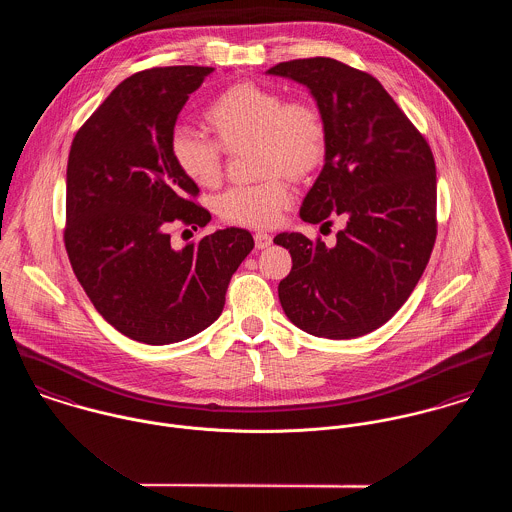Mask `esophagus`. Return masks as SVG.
Returning a JSON list of instances; mask_svg holds the SVG:
<instances>
[{"instance_id": "esophagus-1", "label": "esophagus", "mask_w": 512, "mask_h": 512, "mask_svg": "<svg viewBox=\"0 0 512 512\" xmlns=\"http://www.w3.org/2000/svg\"><path fill=\"white\" fill-rule=\"evenodd\" d=\"M254 244H256L258 250H264V248H268L272 244V236L266 234V232H256L254 234Z\"/></svg>"}]
</instances>
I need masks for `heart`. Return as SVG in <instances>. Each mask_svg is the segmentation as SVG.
<instances>
[{"mask_svg":"<svg viewBox=\"0 0 512 512\" xmlns=\"http://www.w3.org/2000/svg\"><path fill=\"white\" fill-rule=\"evenodd\" d=\"M205 126L215 140L177 128L169 140L175 167L199 187H215L224 169V151L238 153L252 146L256 169L264 179L230 187L215 199L220 219L236 226L270 228L292 205V187L285 177L303 181L327 155V124L309 100H286L272 86L238 80L207 104Z\"/></svg>","mask_w":512,"mask_h":512,"instance_id":"b5f03b06","label":"heart"}]
</instances>
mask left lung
Returning a JSON list of instances; mask_svg holds the SVG:
<instances>
[{
    "mask_svg": "<svg viewBox=\"0 0 512 512\" xmlns=\"http://www.w3.org/2000/svg\"><path fill=\"white\" fill-rule=\"evenodd\" d=\"M268 74L305 84L327 124L325 165L299 217L345 222L333 246L299 232L274 238L292 254L280 303L309 335L361 337L404 305L428 266L438 234L434 153L372 74L327 57Z\"/></svg>",
    "mask_w": 512,
    "mask_h": 512,
    "instance_id": "obj_1",
    "label": "left lung"
}]
</instances>
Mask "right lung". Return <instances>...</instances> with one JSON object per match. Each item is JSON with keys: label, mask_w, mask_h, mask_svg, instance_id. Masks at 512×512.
I'll list each match as a JSON object with an SVG mask.
<instances>
[{"label": "right lung", "mask_w": 512, "mask_h": 512, "mask_svg": "<svg viewBox=\"0 0 512 512\" xmlns=\"http://www.w3.org/2000/svg\"><path fill=\"white\" fill-rule=\"evenodd\" d=\"M211 67H157L120 82L74 136L67 165L65 246L96 311L122 335L169 345L215 323L252 234L224 228L183 250L175 222L205 226L199 187L173 163L169 140Z\"/></svg>", "instance_id": "obj_1"}]
</instances>
